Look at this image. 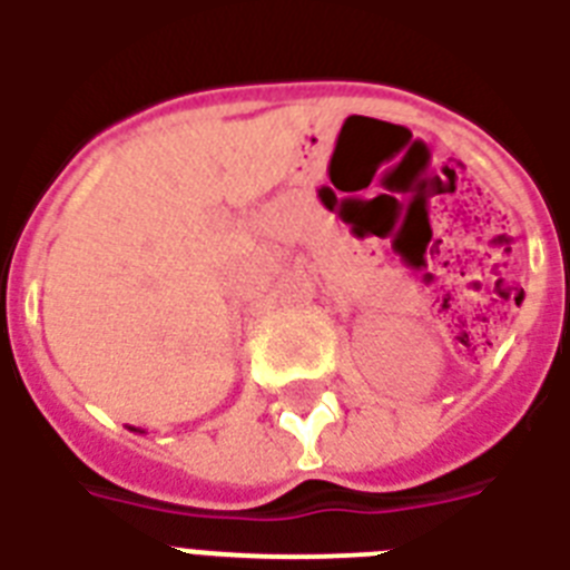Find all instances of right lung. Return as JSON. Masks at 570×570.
<instances>
[{
  "mask_svg": "<svg viewBox=\"0 0 570 570\" xmlns=\"http://www.w3.org/2000/svg\"><path fill=\"white\" fill-rule=\"evenodd\" d=\"M134 430V428H131ZM134 433H142V430H134Z\"/></svg>",
  "mask_w": 570,
  "mask_h": 570,
  "instance_id": "1",
  "label": "right lung"
}]
</instances>
